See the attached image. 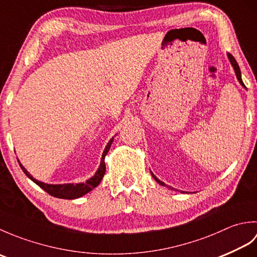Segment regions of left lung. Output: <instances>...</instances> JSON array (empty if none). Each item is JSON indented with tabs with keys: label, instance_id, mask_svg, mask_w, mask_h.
I'll list each match as a JSON object with an SVG mask.
<instances>
[{
	"label": "left lung",
	"instance_id": "1",
	"mask_svg": "<svg viewBox=\"0 0 257 257\" xmlns=\"http://www.w3.org/2000/svg\"><path fill=\"white\" fill-rule=\"evenodd\" d=\"M227 57H228V61H230V63H231V65H232V67H233V69H234V72H235V75H236V78H237V80H238V83L241 84L244 88H246V87L244 86V83H243V80H242V75H241V69H239V66H238V64L236 63V61H235V58H234L231 54H228L227 53ZM151 172V171H150ZM151 176L154 177V179L156 180V181L159 183L160 185H162V187H167L168 189H170V190H174L173 188H171V187H168V185L166 184V183H163L162 181H160L159 179H158L154 173L151 172ZM178 191V190H177ZM181 192H183V191H181Z\"/></svg>",
	"mask_w": 257,
	"mask_h": 257
}]
</instances>
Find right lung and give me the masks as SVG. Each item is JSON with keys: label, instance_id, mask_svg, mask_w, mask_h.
Returning a JSON list of instances; mask_svg holds the SVG:
<instances>
[{"label": "right lung", "instance_id": "add662e5", "mask_svg": "<svg viewBox=\"0 0 257 257\" xmlns=\"http://www.w3.org/2000/svg\"><path fill=\"white\" fill-rule=\"evenodd\" d=\"M113 141V137L109 140V143L107 144L105 150L102 152L101 156V161L100 165L98 167L96 173L92 176L91 178H89L87 180L86 182H80V183H64V184H48V183H44L42 181H38L35 178H33L30 172L26 170V169L22 166V163L19 161L20 166L22 168V170L29 177L33 182L36 183L38 187L42 188L48 194H51L52 196H55V198L58 199H67V200H74V199H78L80 196H83L85 194H87L92 189H95L98 184L101 182V180L105 176L106 172V163H105V157L107 156L109 149H110L111 144Z\"/></svg>", "mask_w": 257, "mask_h": 257}]
</instances>
